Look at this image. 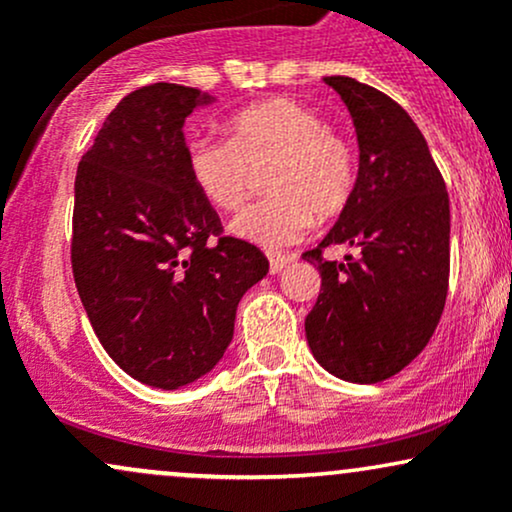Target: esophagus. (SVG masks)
<instances>
[{"mask_svg":"<svg viewBox=\"0 0 512 512\" xmlns=\"http://www.w3.org/2000/svg\"><path fill=\"white\" fill-rule=\"evenodd\" d=\"M293 257L291 255H276V252H269V272L279 274L286 264H291Z\"/></svg>","mask_w":512,"mask_h":512,"instance_id":"obj_1","label":"esophagus"}]
</instances>
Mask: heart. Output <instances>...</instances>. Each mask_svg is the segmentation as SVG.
I'll list each match as a JSON object with an SVG mask.
<instances>
[{"mask_svg":"<svg viewBox=\"0 0 512 512\" xmlns=\"http://www.w3.org/2000/svg\"><path fill=\"white\" fill-rule=\"evenodd\" d=\"M267 170V199L233 219L238 238L284 248L308 233L317 216L334 219L356 190V151L325 117L293 98H267L228 120V142L197 139L187 146L195 187L221 211L243 207L255 170Z\"/></svg>","mask_w":512,"mask_h":512,"instance_id":"heart-1","label":"heart"}]
</instances>
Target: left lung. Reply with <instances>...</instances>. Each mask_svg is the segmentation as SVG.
Segmentation results:
<instances>
[{
    "mask_svg": "<svg viewBox=\"0 0 512 512\" xmlns=\"http://www.w3.org/2000/svg\"><path fill=\"white\" fill-rule=\"evenodd\" d=\"M342 96L358 139L351 202L303 260L322 276L305 317L315 361L349 383H380L409 366L436 332L450 279V199L407 110L351 76H325ZM349 244L358 258L321 257Z\"/></svg>",
    "mask_w": 512,
    "mask_h": 512,
    "instance_id": "1",
    "label": "left lung"
}]
</instances>
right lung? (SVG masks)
Segmentation results:
<instances>
[{"mask_svg":"<svg viewBox=\"0 0 512 512\" xmlns=\"http://www.w3.org/2000/svg\"><path fill=\"white\" fill-rule=\"evenodd\" d=\"M216 98L151 84L105 117L74 182L72 269L108 356L139 383L178 390L207 375L267 257L221 221L187 170L185 117Z\"/></svg>","mask_w":512,"mask_h":512,"instance_id":"1","label":"right lung"}]
</instances>
